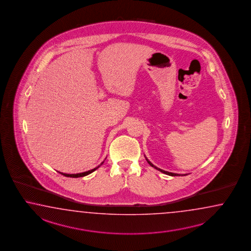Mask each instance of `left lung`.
Instances as JSON below:
<instances>
[{
    "instance_id": "left-lung-1",
    "label": "left lung",
    "mask_w": 251,
    "mask_h": 251,
    "mask_svg": "<svg viewBox=\"0 0 251 251\" xmlns=\"http://www.w3.org/2000/svg\"><path fill=\"white\" fill-rule=\"evenodd\" d=\"M146 158V157H145ZM146 160L148 161V163L150 164V165L153 167L154 169H156V170H158V171H161L162 173H164V174H167V175H170V176H180V174H177V173H172V172H169V171H163V170H161V169H159L158 167H156V166L153 165L152 163L149 160V159L146 158ZM186 175H188V174H184V175H181V176H186Z\"/></svg>"
}]
</instances>
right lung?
Instances as JSON below:
<instances>
[{
	"instance_id": "add662e5",
	"label": "right lung",
	"mask_w": 251,
	"mask_h": 251,
	"mask_svg": "<svg viewBox=\"0 0 251 251\" xmlns=\"http://www.w3.org/2000/svg\"><path fill=\"white\" fill-rule=\"evenodd\" d=\"M103 164V162H101L98 167H96V168H94V169H92L91 171H85V172H82V173H77V174H67V173H62V172H60L61 174H62L63 176H65V177H84V176H87V175H89V174H91L92 172H93L94 171H96L98 168H100V166Z\"/></svg>"
}]
</instances>
